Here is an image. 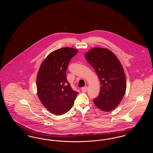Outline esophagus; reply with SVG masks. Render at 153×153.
<instances>
[{"mask_svg":"<svg viewBox=\"0 0 153 153\" xmlns=\"http://www.w3.org/2000/svg\"><path fill=\"white\" fill-rule=\"evenodd\" d=\"M88 87H82L81 88V91H82V92H86L87 91Z\"/></svg>","mask_w":153,"mask_h":153,"instance_id":"obj_1","label":"esophagus"}]
</instances>
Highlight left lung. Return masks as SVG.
Wrapping results in <instances>:
<instances>
[{
	"mask_svg": "<svg viewBox=\"0 0 153 153\" xmlns=\"http://www.w3.org/2000/svg\"><path fill=\"white\" fill-rule=\"evenodd\" d=\"M88 62L97 73L101 84L100 92L94 100L95 105L104 111H110L119 105L126 90L123 68L117 56L108 49L93 48L85 53Z\"/></svg>",
	"mask_w": 153,
	"mask_h": 153,
	"instance_id": "1",
	"label": "left lung"
}]
</instances>
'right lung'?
<instances>
[{
    "mask_svg": "<svg viewBox=\"0 0 153 153\" xmlns=\"http://www.w3.org/2000/svg\"><path fill=\"white\" fill-rule=\"evenodd\" d=\"M77 53L72 48H62L50 53L41 64L36 77L37 94L44 107L51 113L61 115L72 107L78 92L66 79L71 59Z\"/></svg>",
    "mask_w": 153,
    "mask_h": 153,
    "instance_id": "right-lung-1",
    "label": "right lung"
}]
</instances>
